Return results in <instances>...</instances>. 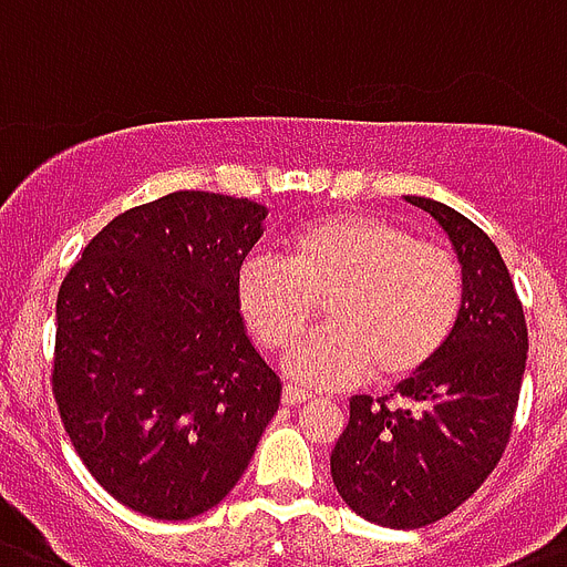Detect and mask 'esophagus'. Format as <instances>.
Here are the masks:
<instances>
[{
    "mask_svg": "<svg viewBox=\"0 0 567 567\" xmlns=\"http://www.w3.org/2000/svg\"><path fill=\"white\" fill-rule=\"evenodd\" d=\"M311 401V394L306 392V389L293 386V383H288V386L282 389V403L285 406H299V403Z\"/></svg>",
    "mask_w": 567,
    "mask_h": 567,
    "instance_id": "1",
    "label": "esophagus"
}]
</instances>
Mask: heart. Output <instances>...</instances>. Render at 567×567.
I'll return each mask as SVG.
<instances>
[{
    "label": "heart",
    "mask_w": 567,
    "mask_h": 567,
    "mask_svg": "<svg viewBox=\"0 0 567 567\" xmlns=\"http://www.w3.org/2000/svg\"><path fill=\"white\" fill-rule=\"evenodd\" d=\"M285 259L247 256L236 270V308L265 349H288L328 297V328L285 357V372L317 389H346L374 374L403 383L453 337L464 274L446 247L412 239L372 213H331L293 227Z\"/></svg>",
    "instance_id": "heart-1"
}]
</instances>
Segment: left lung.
Segmentation results:
<instances>
[{
	"label": "left lung",
	"mask_w": 567,
	"mask_h": 567,
	"mask_svg": "<svg viewBox=\"0 0 567 567\" xmlns=\"http://www.w3.org/2000/svg\"><path fill=\"white\" fill-rule=\"evenodd\" d=\"M406 202L453 241L464 274L458 326L444 351L394 394H354L331 453L342 502L394 530L444 518L496 470L527 363L525 311L493 239L446 204L421 195Z\"/></svg>",
	"instance_id": "left-lung-1"
}]
</instances>
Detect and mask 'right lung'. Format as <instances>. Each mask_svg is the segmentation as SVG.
<instances>
[{
    "label": "right lung",
    "mask_w": 567,
    "mask_h": 567,
    "mask_svg": "<svg viewBox=\"0 0 567 567\" xmlns=\"http://www.w3.org/2000/svg\"><path fill=\"white\" fill-rule=\"evenodd\" d=\"M268 207L181 189L112 218L56 293L60 417L89 473L152 518L236 487L282 383L247 337L236 270Z\"/></svg>",
    "instance_id": "obj_1"
}]
</instances>
